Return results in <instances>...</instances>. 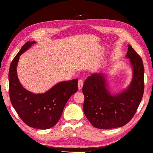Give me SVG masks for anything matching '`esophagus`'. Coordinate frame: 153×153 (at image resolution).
<instances>
[{
    "label": "esophagus",
    "mask_w": 153,
    "mask_h": 153,
    "mask_svg": "<svg viewBox=\"0 0 153 153\" xmlns=\"http://www.w3.org/2000/svg\"><path fill=\"white\" fill-rule=\"evenodd\" d=\"M78 89L80 90L82 89V88L83 87V84H84V82H83V80L82 79H80L79 80H78Z\"/></svg>",
    "instance_id": "esophagus-1"
}]
</instances>
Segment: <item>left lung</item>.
<instances>
[{"instance_id": "8db88e82", "label": "left lung", "mask_w": 153, "mask_h": 153, "mask_svg": "<svg viewBox=\"0 0 153 153\" xmlns=\"http://www.w3.org/2000/svg\"><path fill=\"white\" fill-rule=\"evenodd\" d=\"M126 57L133 67V78L128 89L121 93L111 94L101 73L92 74L84 82L83 109L87 119L96 128L124 126L131 121L141 102L144 91L142 59L131 45H128Z\"/></svg>"}]
</instances>
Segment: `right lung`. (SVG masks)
Segmentation results:
<instances>
[{
    "instance_id": "right-lung-1",
    "label": "right lung",
    "mask_w": 153,
    "mask_h": 153,
    "mask_svg": "<svg viewBox=\"0 0 153 153\" xmlns=\"http://www.w3.org/2000/svg\"><path fill=\"white\" fill-rule=\"evenodd\" d=\"M34 43L36 41H27L12 61L9 92L13 108L27 126L47 129L57 123L67 101L78 91V79L60 82L43 94H34L24 89L17 76V64L20 55Z\"/></svg>"
}]
</instances>
